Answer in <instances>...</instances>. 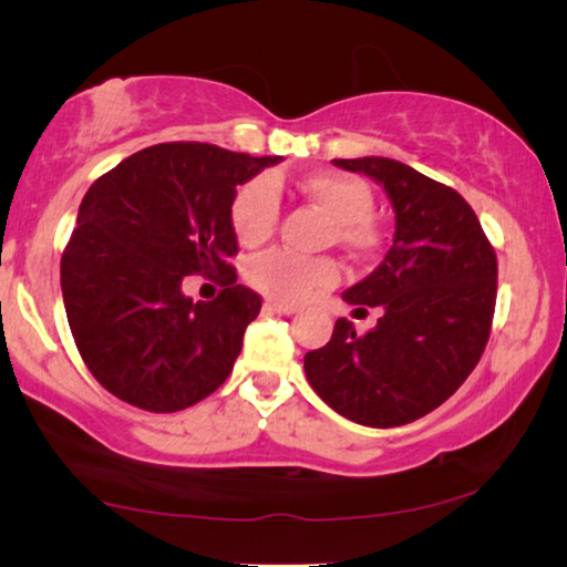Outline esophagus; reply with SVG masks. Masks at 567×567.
I'll use <instances>...</instances> for the list:
<instances>
[{"label": "esophagus", "mask_w": 567, "mask_h": 567, "mask_svg": "<svg viewBox=\"0 0 567 567\" xmlns=\"http://www.w3.org/2000/svg\"><path fill=\"white\" fill-rule=\"evenodd\" d=\"M266 309H268V312H276V315H297L299 312L297 305H286V301H268Z\"/></svg>", "instance_id": "1"}]
</instances>
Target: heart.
<instances>
[{
	"label": "heart",
	"instance_id": "1",
	"mask_svg": "<svg viewBox=\"0 0 567 567\" xmlns=\"http://www.w3.org/2000/svg\"><path fill=\"white\" fill-rule=\"evenodd\" d=\"M297 188L332 219L330 237L355 252H369L379 245V231L369 219L374 193L369 183L348 173H309L299 177ZM281 204L268 177H255L237 190L231 200V229L247 247L262 245L276 231ZM340 268L332 258H305L291 250L258 255L247 268L255 289L274 299L299 301L309 293L338 281Z\"/></svg>",
	"mask_w": 567,
	"mask_h": 567
}]
</instances>
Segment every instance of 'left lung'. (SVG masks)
Returning <instances> with one entry per match:
<instances>
[{"label":"left lung","mask_w":567,"mask_h":567,"mask_svg":"<svg viewBox=\"0 0 567 567\" xmlns=\"http://www.w3.org/2000/svg\"><path fill=\"white\" fill-rule=\"evenodd\" d=\"M384 185L394 239L374 274L343 293L379 307L367 336L340 317L328 346L305 355L312 390L371 429L413 423L460 390L491 338L498 260L460 193L386 157L332 159Z\"/></svg>","instance_id":"left-lung-1"}]
</instances>
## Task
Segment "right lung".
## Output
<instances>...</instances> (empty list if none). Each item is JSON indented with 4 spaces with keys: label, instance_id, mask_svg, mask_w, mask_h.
Here are the masks:
<instances>
[{
    "label": "right lung",
    "instance_id": "right-lung-1",
    "mask_svg": "<svg viewBox=\"0 0 567 567\" xmlns=\"http://www.w3.org/2000/svg\"><path fill=\"white\" fill-rule=\"evenodd\" d=\"M281 157L214 144L146 146L84 193L61 255V291L76 351L115 398L177 413L227 382L262 301L237 284L231 200ZM223 276L214 302L182 293L185 275Z\"/></svg>",
    "mask_w": 567,
    "mask_h": 567
}]
</instances>
